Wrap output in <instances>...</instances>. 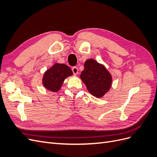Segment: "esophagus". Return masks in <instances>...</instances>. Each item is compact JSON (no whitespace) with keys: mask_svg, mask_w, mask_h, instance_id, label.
I'll return each mask as SVG.
<instances>
[{"mask_svg":"<svg viewBox=\"0 0 157 157\" xmlns=\"http://www.w3.org/2000/svg\"><path fill=\"white\" fill-rule=\"evenodd\" d=\"M72 71H73V73L74 75H77L78 73V68L77 67H73L72 68Z\"/></svg>","mask_w":157,"mask_h":157,"instance_id":"obj_1","label":"esophagus"}]
</instances>
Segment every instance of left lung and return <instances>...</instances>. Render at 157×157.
Listing matches in <instances>:
<instances>
[{
  "instance_id": "obj_1",
  "label": "left lung",
  "mask_w": 157,
  "mask_h": 157,
  "mask_svg": "<svg viewBox=\"0 0 157 157\" xmlns=\"http://www.w3.org/2000/svg\"><path fill=\"white\" fill-rule=\"evenodd\" d=\"M80 78L94 96L101 98L110 89L112 77L106 68L96 61L90 59L84 63Z\"/></svg>"
}]
</instances>
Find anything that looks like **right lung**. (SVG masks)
<instances>
[{"label":"right lung","instance_id":"right-lung-1","mask_svg":"<svg viewBox=\"0 0 157 157\" xmlns=\"http://www.w3.org/2000/svg\"><path fill=\"white\" fill-rule=\"evenodd\" d=\"M73 75L71 69L67 65L61 63H56L46 71L44 75V86L52 92H58L66 77Z\"/></svg>","mask_w":157,"mask_h":157}]
</instances>
